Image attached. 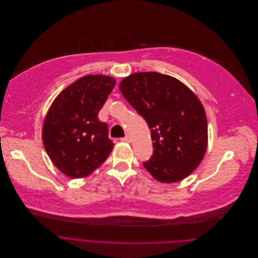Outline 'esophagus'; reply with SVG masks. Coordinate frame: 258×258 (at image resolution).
I'll return each mask as SVG.
<instances>
[{"mask_svg":"<svg viewBox=\"0 0 258 258\" xmlns=\"http://www.w3.org/2000/svg\"><path fill=\"white\" fill-rule=\"evenodd\" d=\"M121 140L123 141V142H128V143H130L131 142V138H130V136H125V137H123V138H121Z\"/></svg>","mask_w":258,"mask_h":258,"instance_id":"esophagus-1","label":"esophagus"}]
</instances>
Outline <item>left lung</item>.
<instances>
[{
    "instance_id": "8db88e82",
    "label": "left lung",
    "mask_w": 258,
    "mask_h": 258,
    "mask_svg": "<svg viewBox=\"0 0 258 258\" xmlns=\"http://www.w3.org/2000/svg\"><path fill=\"white\" fill-rule=\"evenodd\" d=\"M119 89L150 129L153 154L143 163L161 183L188 177L208 147V120L197 95L183 82L158 72L125 77Z\"/></svg>"
}]
</instances>
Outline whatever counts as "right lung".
<instances>
[{
  "label": "right lung",
  "instance_id": "right-lung-1",
  "mask_svg": "<svg viewBox=\"0 0 258 258\" xmlns=\"http://www.w3.org/2000/svg\"><path fill=\"white\" fill-rule=\"evenodd\" d=\"M115 84L111 76H83L61 91L46 113L43 146L56 168L69 178L90 175L114 147L108 125L97 115Z\"/></svg>",
  "mask_w": 258,
  "mask_h": 258
}]
</instances>
